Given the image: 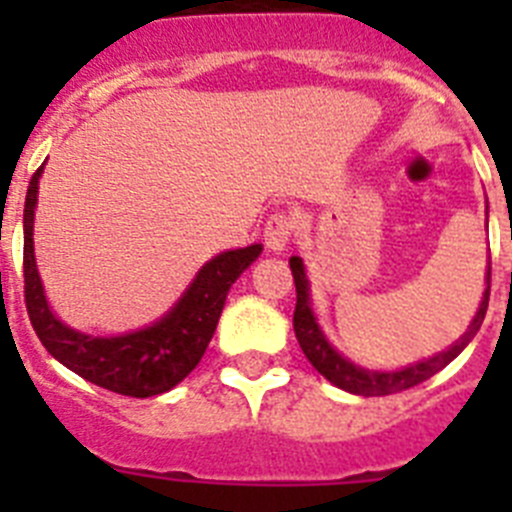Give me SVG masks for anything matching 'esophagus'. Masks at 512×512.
I'll use <instances>...</instances> for the list:
<instances>
[{"label": "esophagus", "mask_w": 512, "mask_h": 512, "mask_svg": "<svg viewBox=\"0 0 512 512\" xmlns=\"http://www.w3.org/2000/svg\"><path fill=\"white\" fill-rule=\"evenodd\" d=\"M292 230H295V220L287 212H274L264 225L266 248H271V251H284L289 238H292Z\"/></svg>", "instance_id": "obj_1"}]
</instances>
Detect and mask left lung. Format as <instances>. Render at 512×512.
<instances>
[{
    "label": "left lung",
    "instance_id": "obj_1",
    "mask_svg": "<svg viewBox=\"0 0 512 512\" xmlns=\"http://www.w3.org/2000/svg\"><path fill=\"white\" fill-rule=\"evenodd\" d=\"M289 269H292V277H295V289H297V305H295V336L300 341V348L305 351V356L310 359V364L323 374L328 382H333L336 387L346 392H354V395L364 397H379V395H395V392L410 390L415 384L431 379L433 374L441 372L443 366L454 361L456 356L467 348V343L477 336L479 325L485 320L487 302H490V269H487V289L485 297H482V305H479L477 315H474L472 325L449 351L436 354L433 359H425L420 364L405 366V369H397V372H369V369H361V366L351 364V361L343 359L338 351L330 348V343L325 341L323 330L315 323V315L310 310V289H307V277L305 266H302L300 256H292L289 259Z\"/></svg>",
    "mask_w": 512,
    "mask_h": 512
}]
</instances>
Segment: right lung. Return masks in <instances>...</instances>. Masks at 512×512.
<instances>
[{
  "mask_svg": "<svg viewBox=\"0 0 512 512\" xmlns=\"http://www.w3.org/2000/svg\"><path fill=\"white\" fill-rule=\"evenodd\" d=\"M40 166L30 179L25 197V251H22V277H25V305L30 323L48 354L56 356L71 372L87 382L128 397H153L169 392L182 382L205 356L212 333L217 328L225 297L235 279L256 261L259 243L225 251L207 261L187 295L156 325L135 330L128 336L94 338L71 330L48 310L33 256V220L38 202Z\"/></svg>",
  "mask_w": 512,
  "mask_h": 512,
  "instance_id": "add662e5",
  "label": "right lung"
}]
</instances>
